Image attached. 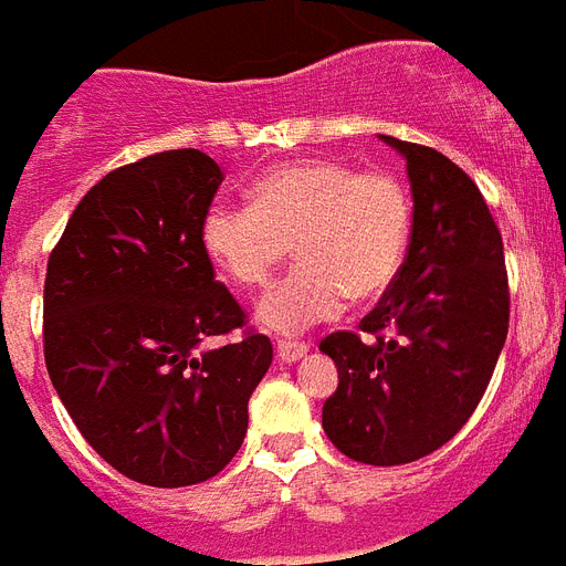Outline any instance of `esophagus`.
Segmentation results:
<instances>
[{
  "label": "esophagus",
  "instance_id": "obj_1",
  "mask_svg": "<svg viewBox=\"0 0 566 566\" xmlns=\"http://www.w3.org/2000/svg\"><path fill=\"white\" fill-rule=\"evenodd\" d=\"M275 352H279V360L282 363H296L307 355V346L305 343H293V339H282L275 346Z\"/></svg>",
  "mask_w": 566,
  "mask_h": 566
}]
</instances>
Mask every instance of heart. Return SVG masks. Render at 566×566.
<instances>
[{"instance_id": "heart-1", "label": "heart", "mask_w": 566, "mask_h": 566, "mask_svg": "<svg viewBox=\"0 0 566 566\" xmlns=\"http://www.w3.org/2000/svg\"><path fill=\"white\" fill-rule=\"evenodd\" d=\"M412 200L389 171H357L339 159H293L261 174L250 203H214L200 241L238 287H264L287 252L298 268L259 305L273 334L328 323L352 298H375L401 273Z\"/></svg>"}]
</instances>
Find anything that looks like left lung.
Returning <instances> with one entry per match:
<instances>
[{"label": "left lung", "instance_id": "1", "mask_svg": "<svg viewBox=\"0 0 566 566\" xmlns=\"http://www.w3.org/2000/svg\"><path fill=\"white\" fill-rule=\"evenodd\" d=\"M407 159L410 250L389 291L319 352L339 384L323 407L334 448L366 465H407L465 427L509 334L503 238L480 188L439 150L380 136Z\"/></svg>", "mask_w": 566, "mask_h": 566}]
</instances>
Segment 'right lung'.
Masks as SVG:
<instances>
[{"instance_id":"1","label":"right lung","mask_w":566,"mask_h":566,"mask_svg":"<svg viewBox=\"0 0 566 566\" xmlns=\"http://www.w3.org/2000/svg\"><path fill=\"white\" fill-rule=\"evenodd\" d=\"M220 182L195 148L122 165L77 203L45 270L43 352L60 401L104 462L156 489L232 462L273 363L200 241ZM232 329L244 334L205 346Z\"/></svg>"}]
</instances>
